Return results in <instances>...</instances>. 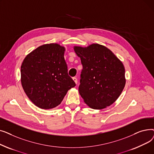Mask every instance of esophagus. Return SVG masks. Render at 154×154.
<instances>
[{
  "label": "esophagus",
  "mask_w": 154,
  "mask_h": 154,
  "mask_svg": "<svg viewBox=\"0 0 154 154\" xmlns=\"http://www.w3.org/2000/svg\"><path fill=\"white\" fill-rule=\"evenodd\" d=\"M73 80H74V81L75 82V83L77 84V78L76 77H73Z\"/></svg>",
  "instance_id": "34e87169"
}]
</instances>
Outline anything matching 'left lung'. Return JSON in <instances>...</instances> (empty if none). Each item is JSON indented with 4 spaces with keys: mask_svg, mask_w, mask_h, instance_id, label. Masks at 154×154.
I'll return each instance as SVG.
<instances>
[{
    "mask_svg": "<svg viewBox=\"0 0 154 154\" xmlns=\"http://www.w3.org/2000/svg\"><path fill=\"white\" fill-rule=\"evenodd\" d=\"M74 49L83 66L79 92L84 102L97 110L111 106L125 85L122 62L108 48L98 44L74 46Z\"/></svg>",
    "mask_w": 154,
    "mask_h": 154,
    "instance_id": "left-lung-1",
    "label": "left lung"
}]
</instances>
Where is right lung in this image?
Listing matches in <instances>:
<instances>
[{
    "mask_svg": "<svg viewBox=\"0 0 154 154\" xmlns=\"http://www.w3.org/2000/svg\"><path fill=\"white\" fill-rule=\"evenodd\" d=\"M66 48L58 44L40 45L23 59L20 80L31 102L42 109H53L75 84L68 75Z\"/></svg>",
    "mask_w": 154,
    "mask_h": 154,
    "instance_id": "obj_1",
    "label": "right lung"
}]
</instances>
